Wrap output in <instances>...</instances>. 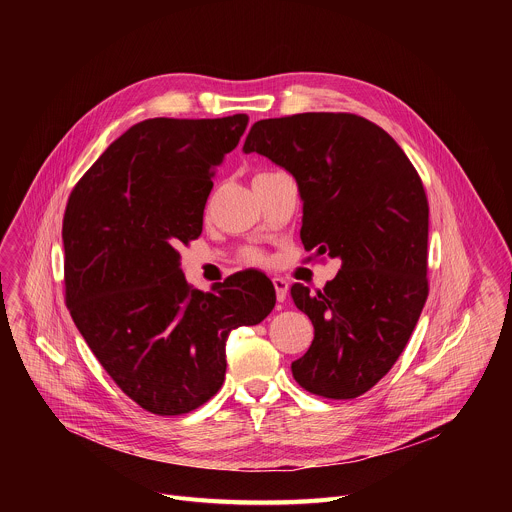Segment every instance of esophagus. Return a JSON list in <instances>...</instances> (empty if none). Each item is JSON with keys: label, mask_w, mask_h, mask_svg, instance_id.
Masks as SVG:
<instances>
[{"label": "esophagus", "mask_w": 512, "mask_h": 512, "mask_svg": "<svg viewBox=\"0 0 512 512\" xmlns=\"http://www.w3.org/2000/svg\"><path fill=\"white\" fill-rule=\"evenodd\" d=\"M273 287H275V296H277V302H283L285 296H287V281L283 277H273Z\"/></svg>", "instance_id": "1"}]
</instances>
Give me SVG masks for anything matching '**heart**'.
Masks as SVG:
<instances>
[{
    "label": "heart",
    "mask_w": 512,
    "mask_h": 512,
    "mask_svg": "<svg viewBox=\"0 0 512 512\" xmlns=\"http://www.w3.org/2000/svg\"><path fill=\"white\" fill-rule=\"evenodd\" d=\"M247 259H249L251 263H261V261H263L261 253H249V255H247Z\"/></svg>",
    "instance_id": "b5f03b06"
}]
</instances>
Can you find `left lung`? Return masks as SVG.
<instances>
[{
	"instance_id": "obj_1",
	"label": "left lung",
	"mask_w": 512,
	"mask_h": 512,
	"mask_svg": "<svg viewBox=\"0 0 512 512\" xmlns=\"http://www.w3.org/2000/svg\"><path fill=\"white\" fill-rule=\"evenodd\" d=\"M296 178L306 251L338 257L324 289L294 283L314 324L291 362L298 385L326 399L375 387L401 356L425 306L429 204L397 141L354 113H298L257 121L243 145Z\"/></svg>"
}]
</instances>
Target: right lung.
I'll use <instances>...</instances> for the list:
<instances>
[{
    "mask_svg": "<svg viewBox=\"0 0 512 512\" xmlns=\"http://www.w3.org/2000/svg\"><path fill=\"white\" fill-rule=\"evenodd\" d=\"M249 117L145 119L72 188L64 218V298L115 385L141 409L182 415L225 381V342L275 306L273 283L245 271L190 289L180 245L200 237L216 168Z\"/></svg>",
    "mask_w": 512,
    "mask_h": 512,
    "instance_id": "1",
    "label": "right lung"
}]
</instances>
